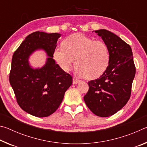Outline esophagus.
<instances>
[{
  "instance_id": "1",
  "label": "esophagus",
  "mask_w": 147,
  "mask_h": 147,
  "mask_svg": "<svg viewBox=\"0 0 147 147\" xmlns=\"http://www.w3.org/2000/svg\"><path fill=\"white\" fill-rule=\"evenodd\" d=\"M73 84H77V83H78L79 82H80L79 80H78V78H76V77H73Z\"/></svg>"
}]
</instances>
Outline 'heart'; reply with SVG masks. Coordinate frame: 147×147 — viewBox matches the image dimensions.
Returning <instances> with one entry per match:
<instances>
[{"label":"heart","mask_w":147,"mask_h":147,"mask_svg":"<svg viewBox=\"0 0 147 147\" xmlns=\"http://www.w3.org/2000/svg\"><path fill=\"white\" fill-rule=\"evenodd\" d=\"M53 57L65 71L70 70L76 60V74L86 79H94L108 67L110 52L104 41L76 34L65 39L62 47H56Z\"/></svg>","instance_id":"1"}]
</instances>
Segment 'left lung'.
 Instances as JSON below:
<instances>
[{
    "mask_svg": "<svg viewBox=\"0 0 147 147\" xmlns=\"http://www.w3.org/2000/svg\"><path fill=\"white\" fill-rule=\"evenodd\" d=\"M94 32L109 47L110 61L98 78L89 82V90L84 99L94 114L107 117L123 108L130 99L136 66L128 44L106 30Z\"/></svg>",
    "mask_w": 147,
    "mask_h": 147,
    "instance_id": "obj_1",
    "label": "left lung"
}]
</instances>
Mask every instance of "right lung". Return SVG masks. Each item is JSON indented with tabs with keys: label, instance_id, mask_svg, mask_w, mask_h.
<instances>
[{
	"label": "right lung",
	"instance_id": "right-lung-1",
	"mask_svg": "<svg viewBox=\"0 0 147 147\" xmlns=\"http://www.w3.org/2000/svg\"><path fill=\"white\" fill-rule=\"evenodd\" d=\"M60 34L36 32L28 35L14 52L9 83L19 106L31 115L45 117L59 108L73 78L55 63L54 50ZM45 49L49 58L41 69L29 67V56L37 49Z\"/></svg>",
	"mask_w": 147,
	"mask_h": 147
}]
</instances>
